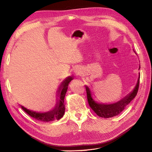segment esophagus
I'll list each match as a JSON object with an SVG mask.
<instances>
[{
    "instance_id": "esophagus-1",
    "label": "esophagus",
    "mask_w": 152,
    "mask_h": 152,
    "mask_svg": "<svg viewBox=\"0 0 152 152\" xmlns=\"http://www.w3.org/2000/svg\"><path fill=\"white\" fill-rule=\"evenodd\" d=\"M75 72L76 75H82V70H80V69L79 68H76L75 70Z\"/></svg>"
}]
</instances>
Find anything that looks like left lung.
I'll return each instance as SVG.
<instances>
[{"label": "left lung", "instance_id": "1", "mask_svg": "<svg viewBox=\"0 0 152 152\" xmlns=\"http://www.w3.org/2000/svg\"><path fill=\"white\" fill-rule=\"evenodd\" d=\"M134 52L135 53V51H134ZM139 69H140V66ZM139 80L140 73L139 74L138 80H137L135 86L131 92L128 94H127L124 98H122L121 100L112 104H103L96 102L94 99L93 96V93L91 92L90 88L87 86H86L87 100L89 106L93 109L95 113L102 118H111L113 116L119 115L121 112L124 110L127 105L136 96L139 89Z\"/></svg>", "mask_w": 152, "mask_h": 152}]
</instances>
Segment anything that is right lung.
<instances>
[{
    "label": "right lung",
    "instance_id": "obj_1",
    "mask_svg": "<svg viewBox=\"0 0 152 152\" xmlns=\"http://www.w3.org/2000/svg\"><path fill=\"white\" fill-rule=\"evenodd\" d=\"M72 80V76H68L60 84L56 94L57 95L56 103L51 110L46 112H37L30 110L20 105L21 108L31 117L39 121L48 122L61 119L65 114L64 98L67 91L69 84Z\"/></svg>",
    "mask_w": 152,
    "mask_h": 152
}]
</instances>
